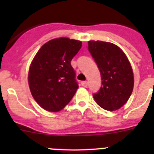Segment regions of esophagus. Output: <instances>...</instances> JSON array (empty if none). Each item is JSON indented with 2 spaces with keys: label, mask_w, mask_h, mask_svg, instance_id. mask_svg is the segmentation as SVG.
Segmentation results:
<instances>
[{
  "label": "esophagus",
  "mask_w": 154,
  "mask_h": 154,
  "mask_svg": "<svg viewBox=\"0 0 154 154\" xmlns=\"http://www.w3.org/2000/svg\"><path fill=\"white\" fill-rule=\"evenodd\" d=\"M81 85L83 87H87V86H88V82H87V81H83L81 83Z\"/></svg>",
  "instance_id": "esophagus-1"
}]
</instances>
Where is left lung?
<instances>
[{"label":"left lung","mask_w":154,"mask_h":154,"mask_svg":"<svg viewBox=\"0 0 154 154\" xmlns=\"http://www.w3.org/2000/svg\"><path fill=\"white\" fill-rule=\"evenodd\" d=\"M88 51L101 76V86L93 97L109 111L119 109L127 103L133 89L134 79L130 63L120 48L110 42L89 41Z\"/></svg>","instance_id":"left-lung-1"}]
</instances>
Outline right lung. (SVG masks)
I'll return each mask as SVG.
<instances>
[{"label":"right lung","instance_id":"add662e5","mask_svg":"<svg viewBox=\"0 0 154 154\" xmlns=\"http://www.w3.org/2000/svg\"><path fill=\"white\" fill-rule=\"evenodd\" d=\"M81 47L80 41L54 38L35 54L29 70V86L33 98L44 109L60 111L75 94L78 83L71 61Z\"/></svg>","mask_w":154,"mask_h":154}]
</instances>
